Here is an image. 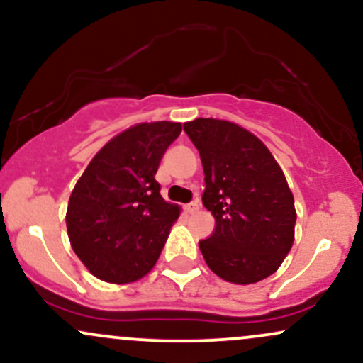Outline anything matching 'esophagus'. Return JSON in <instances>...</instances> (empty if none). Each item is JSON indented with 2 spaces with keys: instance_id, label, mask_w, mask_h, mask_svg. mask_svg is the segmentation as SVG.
<instances>
[{
  "instance_id": "obj_1",
  "label": "esophagus",
  "mask_w": 363,
  "mask_h": 363,
  "mask_svg": "<svg viewBox=\"0 0 363 363\" xmlns=\"http://www.w3.org/2000/svg\"><path fill=\"white\" fill-rule=\"evenodd\" d=\"M184 210L187 213H196V211L199 210V199H194V201H191L189 205L184 206Z\"/></svg>"
}]
</instances>
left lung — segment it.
<instances>
[{
	"label": "left lung",
	"mask_w": 363,
	"mask_h": 363,
	"mask_svg": "<svg viewBox=\"0 0 363 363\" xmlns=\"http://www.w3.org/2000/svg\"><path fill=\"white\" fill-rule=\"evenodd\" d=\"M205 170L203 205L215 232L199 242L208 268L225 281L249 285L281 266L295 239L297 211L285 174L268 147L230 121L184 123Z\"/></svg>",
	"instance_id": "left-lung-1"
}]
</instances>
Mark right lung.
I'll use <instances>...</instances> for the list:
<instances>
[{
    "mask_svg": "<svg viewBox=\"0 0 363 363\" xmlns=\"http://www.w3.org/2000/svg\"><path fill=\"white\" fill-rule=\"evenodd\" d=\"M181 131L172 121L135 124L107 141L78 179L66 228L74 254L99 280L123 285L155 266L181 215L162 198L155 174Z\"/></svg>",
    "mask_w": 363,
    "mask_h": 363,
    "instance_id": "obj_1",
    "label": "right lung"
}]
</instances>
